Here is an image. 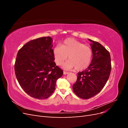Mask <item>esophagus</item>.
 I'll use <instances>...</instances> for the list:
<instances>
[{"instance_id": "esophagus-1", "label": "esophagus", "mask_w": 128, "mask_h": 128, "mask_svg": "<svg viewBox=\"0 0 128 128\" xmlns=\"http://www.w3.org/2000/svg\"><path fill=\"white\" fill-rule=\"evenodd\" d=\"M69 72H66V71H64V75H66V74H68Z\"/></svg>"}]
</instances>
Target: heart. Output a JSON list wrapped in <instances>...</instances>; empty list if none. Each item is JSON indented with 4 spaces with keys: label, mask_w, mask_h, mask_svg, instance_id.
I'll return each mask as SVG.
<instances>
[{
    "label": "heart",
    "mask_w": 128,
    "mask_h": 128,
    "mask_svg": "<svg viewBox=\"0 0 128 128\" xmlns=\"http://www.w3.org/2000/svg\"><path fill=\"white\" fill-rule=\"evenodd\" d=\"M53 53L57 65H61L68 56L69 60L64 64L63 67L66 69L75 68L77 71L88 68L92 57V50L89 46L72 38L66 39L61 46H56Z\"/></svg>",
    "instance_id": "obj_1"
}]
</instances>
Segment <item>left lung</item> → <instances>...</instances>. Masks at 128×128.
<instances>
[{
	"label": "left lung",
	"instance_id": "obj_1",
	"mask_svg": "<svg viewBox=\"0 0 128 128\" xmlns=\"http://www.w3.org/2000/svg\"><path fill=\"white\" fill-rule=\"evenodd\" d=\"M92 60L85 70L78 72L72 90L78 97L88 99L100 92L109 78L112 66L110 52L104 46L90 39Z\"/></svg>",
	"mask_w": 128,
	"mask_h": 128
}]
</instances>
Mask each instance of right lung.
Wrapping results in <instances>:
<instances>
[{
    "label": "right lung",
    "instance_id": "obj_1",
    "mask_svg": "<svg viewBox=\"0 0 128 128\" xmlns=\"http://www.w3.org/2000/svg\"><path fill=\"white\" fill-rule=\"evenodd\" d=\"M52 38L43 37L29 41L17 54L15 73L19 84L33 98H48L56 89L63 70L56 66Z\"/></svg>",
    "mask_w": 128,
    "mask_h": 128
}]
</instances>
